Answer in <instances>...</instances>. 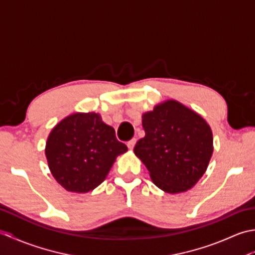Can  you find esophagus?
Here are the masks:
<instances>
[{"label": "esophagus", "instance_id": "1", "mask_svg": "<svg viewBox=\"0 0 255 255\" xmlns=\"http://www.w3.org/2000/svg\"><path fill=\"white\" fill-rule=\"evenodd\" d=\"M136 141H137L136 138H132L131 140H129V141L127 142V147L129 148V150H132L133 149L134 144H136Z\"/></svg>", "mask_w": 255, "mask_h": 255}]
</instances>
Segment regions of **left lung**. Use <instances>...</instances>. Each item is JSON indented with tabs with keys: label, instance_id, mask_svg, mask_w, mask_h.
Instances as JSON below:
<instances>
[{
	"label": "left lung",
	"instance_id": "obj_1",
	"mask_svg": "<svg viewBox=\"0 0 255 255\" xmlns=\"http://www.w3.org/2000/svg\"><path fill=\"white\" fill-rule=\"evenodd\" d=\"M145 136L133 152L162 191L191 189L207 170L214 151L213 132L205 119L180 102L167 100L142 114Z\"/></svg>",
	"mask_w": 255,
	"mask_h": 255
}]
</instances>
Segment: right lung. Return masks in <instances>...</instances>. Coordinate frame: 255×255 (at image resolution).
Returning a JSON list of instances; mask_svg holds the SVG:
<instances>
[{"label":"right lung","instance_id":"right-lung-1","mask_svg":"<svg viewBox=\"0 0 255 255\" xmlns=\"http://www.w3.org/2000/svg\"><path fill=\"white\" fill-rule=\"evenodd\" d=\"M128 150L100 114L75 113L52 128L46 158L52 176L72 193H88L104 182L119 154Z\"/></svg>","mask_w":255,"mask_h":255}]
</instances>
